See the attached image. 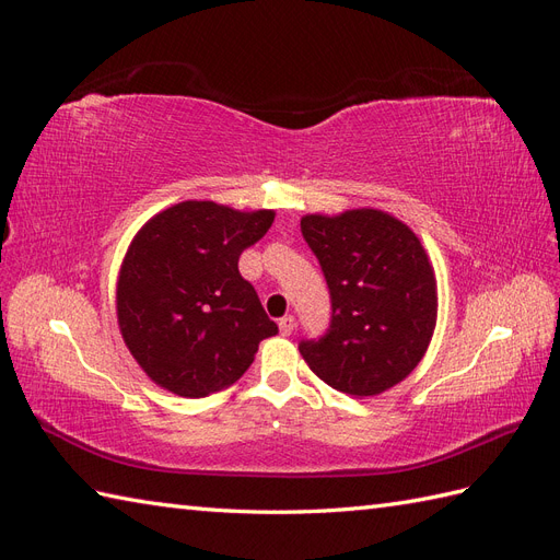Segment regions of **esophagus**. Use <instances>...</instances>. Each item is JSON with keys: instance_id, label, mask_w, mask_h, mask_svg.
I'll list each match as a JSON object with an SVG mask.
<instances>
[{"instance_id": "1", "label": "esophagus", "mask_w": 560, "mask_h": 560, "mask_svg": "<svg viewBox=\"0 0 560 560\" xmlns=\"http://www.w3.org/2000/svg\"><path fill=\"white\" fill-rule=\"evenodd\" d=\"M278 327H280V334H282V336H290V334L294 331V327H296V319H294L292 315H284V317H280Z\"/></svg>"}]
</instances>
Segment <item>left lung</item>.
Wrapping results in <instances>:
<instances>
[{
	"mask_svg": "<svg viewBox=\"0 0 560 560\" xmlns=\"http://www.w3.org/2000/svg\"><path fill=\"white\" fill-rule=\"evenodd\" d=\"M325 273L331 319L299 350L315 374L346 395L371 397L404 381L436 325V280L416 233L378 210L301 219Z\"/></svg>",
	"mask_w": 560,
	"mask_h": 560,
	"instance_id": "obj_1",
	"label": "left lung"
}]
</instances>
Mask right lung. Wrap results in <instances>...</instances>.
Masks as SVG:
<instances>
[{
    "label": "right lung",
    "instance_id": "1",
    "mask_svg": "<svg viewBox=\"0 0 560 560\" xmlns=\"http://www.w3.org/2000/svg\"><path fill=\"white\" fill-rule=\"evenodd\" d=\"M273 212L186 200L135 235L116 287L118 327L151 381L179 397H206L238 381L278 334L238 259L261 241Z\"/></svg>",
    "mask_w": 560,
    "mask_h": 560
}]
</instances>
